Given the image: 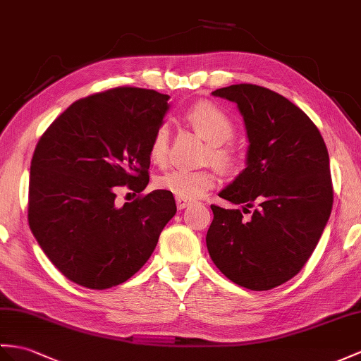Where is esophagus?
Listing matches in <instances>:
<instances>
[{"label": "esophagus", "mask_w": 361, "mask_h": 361, "mask_svg": "<svg viewBox=\"0 0 361 361\" xmlns=\"http://www.w3.org/2000/svg\"><path fill=\"white\" fill-rule=\"evenodd\" d=\"M191 204V200L190 199H183V197H176V205H178V208L179 209H183V208H187L188 205Z\"/></svg>", "instance_id": "1"}]
</instances>
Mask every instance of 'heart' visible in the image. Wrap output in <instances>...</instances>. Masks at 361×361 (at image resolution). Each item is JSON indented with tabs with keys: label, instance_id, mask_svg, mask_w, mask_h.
Returning a JSON list of instances; mask_svg holds the SVG:
<instances>
[{
	"label": "heart",
	"instance_id": "obj_1",
	"mask_svg": "<svg viewBox=\"0 0 361 361\" xmlns=\"http://www.w3.org/2000/svg\"><path fill=\"white\" fill-rule=\"evenodd\" d=\"M187 118L192 127L211 144L208 159L225 166V169L231 166V152L224 145L234 136V126L230 116L213 102H199L188 111ZM169 147L170 127L166 122H162L154 130L150 147H148L150 159L157 165L165 164L166 157H169ZM216 182L217 178L213 170L173 169L157 179V185L161 190L173 192L176 197L196 199L214 188Z\"/></svg>",
	"mask_w": 361,
	"mask_h": 361
}]
</instances>
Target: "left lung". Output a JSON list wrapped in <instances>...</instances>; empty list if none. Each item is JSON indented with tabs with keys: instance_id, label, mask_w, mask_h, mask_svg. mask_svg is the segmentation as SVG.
<instances>
[{
	"instance_id": "obj_1",
	"label": "left lung",
	"mask_w": 361,
	"mask_h": 361,
	"mask_svg": "<svg viewBox=\"0 0 361 361\" xmlns=\"http://www.w3.org/2000/svg\"><path fill=\"white\" fill-rule=\"evenodd\" d=\"M239 107L248 133L245 169L211 205L207 248L231 282L252 291L283 285L302 271L331 216L329 154L319 128L285 96L256 84L213 92Z\"/></svg>"
}]
</instances>
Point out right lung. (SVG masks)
<instances>
[{
  "instance_id": "add662e5",
  "label": "right lung",
  "mask_w": 361,
  "mask_h": 361,
  "mask_svg": "<svg viewBox=\"0 0 361 361\" xmlns=\"http://www.w3.org/2000/svg\"><path fill=\"white\" fill-rule=\"evenodd\" d=\"M169 94L114 87L75 101L39 137L30 164L29 226L50 262L90 289L124 283L145 265L176 214L154 190L118 207L116 190L148 185V147Z\"/></svg>"
}]
</instances>
